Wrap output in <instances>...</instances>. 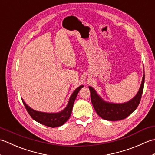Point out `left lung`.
<instances>
[{
	"instance_id": "8db88e82",
	"label": "left lung",
	"mask_w": 155,
	"mask_h": 155,
	"mask_svg": "<svg viewBox=\"0 0 155 155\" xmlns=\"http://www.w3.org/2000/svg\"><path fill=\"white\" fill-rule=\"evenodd\" d=\"M144 83V74L137 94L132 99L123 103H114L104 101L93 87L89 86L88 88L91 91V99L94 110L98 116L104 120L116 121L124 119L139 106L143 92Z\"/></svg>"
}]
</instances>
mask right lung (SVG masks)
<instances>
[{
	"mask_svg": "<svg viewBox=\"0 0 155 155\" xmlns=\"http://www.w3.org/2000/svg\"><path fill=\"white\" fill-rule=\"evenodd\" d=\"M83 87L84 85H81L74 91L69 98L67 107L62 111L58 112V113H45V112L35 110L26 104L22 98V101L28 114L35 121L52 128L60 127L64 124L70 118L74 101L77 98L78 92Z\"/></svg>",
	"mask_w": 155,
	"mask_h": 155,
	"instance_id": "add662e5",
	"label": "right lung"
}]
</instances>
